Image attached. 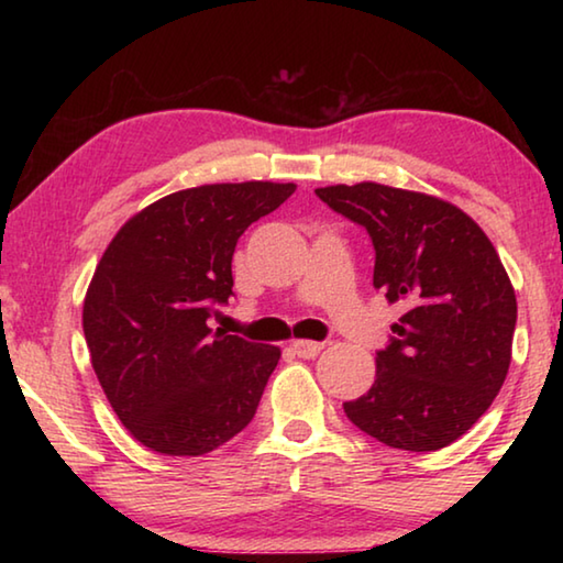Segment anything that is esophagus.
Instances as JSON below:
<instances>
[{
	"label": "esophagus",
	"mask_w": 563,
	"mask_h": 563,
	"mask_svg": "<svg viewBox=\"0 0 563 563\" xmlns=\"http://www.w3.org/2000/svg\"><path fill=\"white\" fill-rule=\"evenodd\" d=\"M322 347H325V345H322V342H312V340H295V342H290V350L295 352V355L305 357V360L318 357Z\"/></svg>",
	"instance_id": "esophagus-1"
}]
</instances>
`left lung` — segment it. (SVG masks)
Here are the masks:
<instances>
[{"label": "left lung", "mask_w": 563, "mask_h": 563, "mask_svg": "<svg viewBox=\"0 0 563 563\" xmlns=\"http://www.w3.org/2000/svg\"><path fill=\"white\" fill-rule=\"evenodd\" d=\"M316 196L362 225L375 247L373 285L407 312L377 350L375 385L345 415L377 442L434 452L472 430L504 385L517 295L479 225L440 198L379 184Z\"/></svg>", "instance_id": "obj_1"}]
</instances>
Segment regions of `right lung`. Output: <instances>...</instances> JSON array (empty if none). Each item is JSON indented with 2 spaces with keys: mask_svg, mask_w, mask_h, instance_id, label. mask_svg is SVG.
Listing matches in <instances>:
<instances>
[{
  "mask_svg": "<svg viewBox=\"0 0 563 563\" xmlns=\"http://www.w3.org/2000/svg\"><path fill=\"white\" fill-rule=\"evenodd\" d=\"M292 184L178 190L121 228L84 300L91 365L123 427L170 456H198L243 432L280 350L208 328L233 295V251Z\"/></svg>",
  "mask_w": 563,
  "mask_h": 563,
  "instance_id": "add662e5",
  "label": "right lung"
}]
</instances>
